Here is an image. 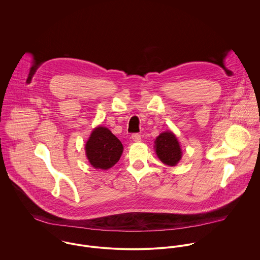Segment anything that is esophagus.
Listing matches in <instances>:
<instances>
[{"mask_svg": "<svg viewBox=\"0 0 260 260\" xmlns=\"http://www.w3.org/2000/svg\"><path fill=\"white\" fill-rule=\"evenodd\" d=\"M131 138H132V140H133V141H135V142H140V141H141V135H140V134H138V133H134V134H132Z\"/></svg>", "mask_w": 260, "mask_h": 260, "instance_id": "1", "label": "esophagus"}]
</instances>
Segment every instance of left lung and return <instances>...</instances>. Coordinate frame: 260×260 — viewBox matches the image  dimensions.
<instances>
[{
  "mask_svg": "<svg viewBox=\"0 0 260 260\" xmlns=\"http://www.w3.org/2000/svg\"><path fill=\"white\" fill-rule=\"evenodd\" d=\"M155 151L158 158L169 166H175L182 157L179 142L171 131L163 132L156 138Z\"/></svg>",
  "mask_w": 260,
  "mask_h": 260,
  "instance_id": "1",
  "label": "left lung"
}]
</instances>
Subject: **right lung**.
<instances>
[{"label":"right lung","mask_w":260,"mask_h":260,"mask_svg":"<svg viewBox=\"0 0 260 260\" xmlns=\"http://www.w3.org/2000/svg\"><path fill=\"white\" fill-rule=\"evenodd\" d=\"M86 156L96 169L107 170L120 159L123 145L106 127H97L91 133L86 146Z\"/></svg>","instance_id":"add662e5"}]
</instances>
